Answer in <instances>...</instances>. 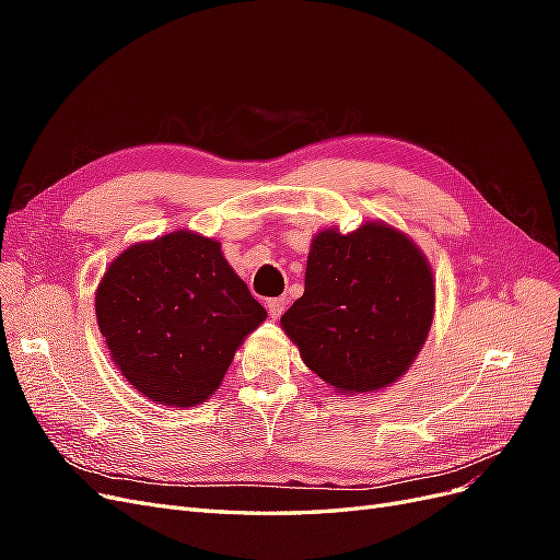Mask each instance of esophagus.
I'll use <instances>...</instances> for the list:
<instances>
[{"label": "esophagus", "instance_id": "obj_1", "mask_svg": "<svg viewBox=\"0 0 560 560\" xmlns=\"http://www.w3.org/2000/svg\"><path fill=\"white\" fill-rule=\"evenodd\" d=\"M266 308H268V315L278 319L282 313H284V299L282 296H276V299H268L266 301Z\"/></svg>", "mask_w": 560, "mask_h": 560}]
</instances>
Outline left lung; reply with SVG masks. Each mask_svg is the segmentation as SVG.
<instances>
[{
	"label": "left lung",
	"instance_id": "1",
	"mask_svg": "<svg viewBox=\"0 0 560 560\" xmlns=\"http://www.w3.org/2000/svg\"><path fill=\"white\" fill-rule=\"evenodd\" d=\"M434 278L409 235L383 222L319 231L306 290L280 317L311 371L346 395L406 374L430 334Z\"/></svg>",
	"mask_w": 560,
	"mask_h": 560
}]
</instances>
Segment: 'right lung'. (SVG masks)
<instances>
[{"label": "right lung", "instance_id": "obj_1", "mask_svg": "<svg viewBox=\"0 0 560 560\" xmlns=\"http://www.w3.org/2000/svg\"><path fill=\"white\" fill-rule=\"evenodd\" d=\"M95 317L126 381L163 406H198L266 319L222 245L191 231L130 245L95 292Z\"/></svg>", "mask_w": 560, "mask_h": 560}]
</instances>
